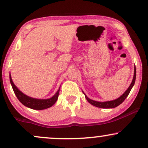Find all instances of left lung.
Segmentation results:
<instances>
[{
	"mask_svg": "<svg viewBox=\"0 0 148 148\" xmlns=\"http://www.w3.org/2000/svg\"><path fill=\"white\" fill-rule=\"evenodd\" d=\"M135 79H136V68H135V66L134 67V75H133V78L132 80V82L129 87L128 88V89L125 91V92L123 93V94L121 95V96L118 98L117 99H115L114 100H110V101H106V102H98V101H95L93 100L92 99L89 98L88 96L85 94V93L83 92L85 97H86V100L88 101L91 104L93 105V106L98 107V108H115V107L118 106L119 105H120L121 104L124 102V100L126 99V98L128 96V95L130 93L131 89L134 86L135 82Z\"/></svg>",
	"mask_w": 148,
	"mask_h": 148,
	"instance_id": "left-lung-1",
	"label": "left lung"
}]
</instances>
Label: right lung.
I'll return each mask as SVG.
<instances>
[{
  "mask_svg": "<svg viewBox=\"0 0 148 148\" xmlns=\"http://www.w3.org/2000/svg\"><path fill=\"white\" fill-rule=\"evenodd\" d=\"M9 79L15 96H17L18 100L21 102V103H22L25 106L27 107V108L34 109V110H44V109L48 108L53 106L55 104L56 100H58L60 87L56 94L51 98L48 99H37L28 96L21 92L17 88V87L14 84L13 80H12L11 73L9 74Z\"/></svg>",
  "mask_w": 148,
  "mask_h": 148,
  "instance_id": "add662e5",
  "label": "right lung"
}]
</instances>
